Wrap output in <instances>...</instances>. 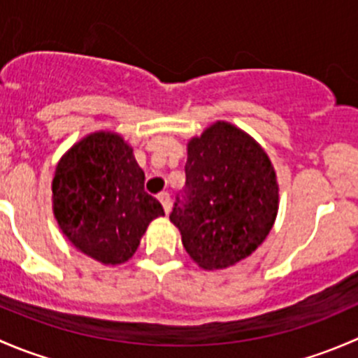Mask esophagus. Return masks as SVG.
I'll return each instance as SVG.
<instances>
[{
	"mask_svg": "<svg viewBox=\"0 0 358 358\" xmlns=\"http://www.w3.org/2000/svg\"><path fill=\"white\" fill-rule=\"evenodd\" d=\"M157 199L161 201L162 208H164L166 213H169V209H171V199H169V194L168 192H161L157 196Z\"/></svg>",
	"mask_w": 358,
	"mask_h": 358,
	"instance_id": "34e87169",
	"label": "esophagus"
}]
</instances>
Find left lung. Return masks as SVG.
Returning <instances> with one entry per match:
<instances>
[{
	"label": "left lung",
	"instance_id": "1",
	"mask_svg": "<svg viewBox=\"0 0 358 358\" xmlns=\"http://www.w3.org/2000/svg\"><path fill=\"white\" fill-rule=\"evenodd\" d=\"M185 189L169 220L202 268H227L251 255L279 208L275 171L265 150L236 126L216 122L189 142Z\"/></svg>",
	"mask_w": 358,
	"mask_h": 358
}]
</instances>
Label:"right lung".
<instances>
[{"label":"right lung","mask_w":358,"mask_h":358,"mask_svg":"<svg viewBox=\"0 0 358 358\" xmlns=\"http://www.w3.org/2000/svg\"><path fill=\"white\" fill-rule=\"evenodd\" d=\"M145 175L128 143L93 133L62 157L53 178V213L79 251L106 265L133 256L149 223L164 215L143 189Z\"/></svg>","instance_id":"1"}]
</instances>
